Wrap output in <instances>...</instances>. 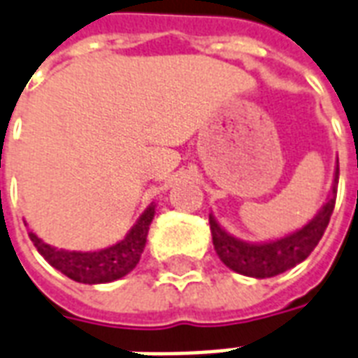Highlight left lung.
I'll return each mask as SVG.
<instances>
[{
    "label": "left lung",
    "mask_w": 358,
    "mask_h": 358,
    "mask_svg": "<svg viewBox=\"0 0 358 358\" xmlns=\"http://www.w3.org/2000/svg\"><path fill=\"white\" fill-rule=\"evenodd\" d=\"M338 174L340 169L336 167L334 176V187L329 203L319 210V214L296 233L289 234L285 238L268 242V244H245L240 240L233 238L231 234L223 231L215 220L210 215V231L214 240L215 253L220 255L223 264L229 268L252 278H272L282 274L285 270L293 268L313 252V248L323 238L324 229L331 222L332 210L336 204L338 191Z\"/></svg>",
    "instance_id": "8db88e82"
}]
</instances>
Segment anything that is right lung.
Segmentation results:
<instances>
[{"label": "right lung", "instance_id": "1", "mask_svg": "<svg viewBox=\"0 0 358 358\" xmlns=\"http://www.w3.org/2000/svg\"><path fill=\"white\" fill-rule=\"evenodd\" d=\"M154 204L146 208L131 233L116 245H110L101 252H64L45 244L34 233H29V240L34 242L37 252L48 261L56 270L78 283H108L124 278L135 268L138 259L143 255L150 223L154 220Z\"/></svg>", "mask_w": 358, "mask_h": 358}]
</instances>
